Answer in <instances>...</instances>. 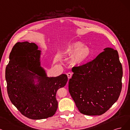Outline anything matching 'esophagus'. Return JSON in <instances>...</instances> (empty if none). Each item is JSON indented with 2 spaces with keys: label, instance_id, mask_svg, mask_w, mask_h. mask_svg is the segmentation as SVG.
Listing matches in <instances>:
<instances>
[{
  "label": "esophagus",
  "instance_id": "1",
  "mask_svg": "<svg viewBox=\"0 0 130 130\" xmlns=\"http://www.w3.org/2000/svg\"><path fill=\"white\" fill-rule=\"evenodd\" d=\"M67 75H68V78H69V79H70L71 77H72V73H71V72H69V73H68V74H67Z\"/></svg>",
  "mask_w": 130,
  "mask_h": 130
}]
</instances>
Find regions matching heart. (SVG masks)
<instances>
[{
	"label": "heart",
	"instance_id": "obj_1",
	"mask_svg": "<svg viewBox=\"0 0 130 130\" xmlns=\"http://www.w3.org/2000/svg\"><path fill=\"white\" fill-rule=\"evenodd\" d=\"M61 52L65 56L70 57L69 62L72 66L82 65L91 54V48L79 41H72L66 44Z\"/></svg>",
	"mask_w": 130,
	"mask_h": 130
}]
</instances>
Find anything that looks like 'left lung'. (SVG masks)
I'll use <instances>...</instances> for the list:
<instances>
[{
    "label": "left lung",
    "instance_id": "left-lung-1",
    "mask_svg": "<svg viewBox=\"0 0 130 130\" xmlns=\"http://www.w3.org/2000/svg\"><path fill=\"white\" fill-rule=\"evenodd\" d=\"M94 59L74 67L69 92L82 114L100 116L118 100L122 87L123 68L118 51L104 49Z\"/></svg>",
    "mask_w": 130,
    "mask_h": 130
}]
</instances>
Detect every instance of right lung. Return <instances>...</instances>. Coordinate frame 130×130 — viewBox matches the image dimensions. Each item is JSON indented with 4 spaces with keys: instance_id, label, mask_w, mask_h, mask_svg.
<instances>
[{
    "instance_id": "1",
    "label": "right lung",
    "mask_w": 130,
    "mask_h": 130,
    "mask_svg": "<svg viewBox=\"0 0 130 130\" xmlns=\"http://www.w3.org/2000/svg\"><path fill=\"white\" fill-rule=\"evenodd\" d=\"M39 47L28 41L17 43L10 54L5 70L7 90L11 103L24 116L42 119L53 116L57 110V90L68 78L62 74L47 77L41 66Z\"/></svg>"
}]
</instances>
